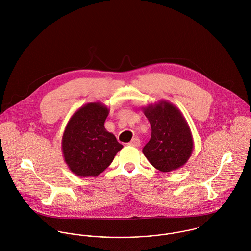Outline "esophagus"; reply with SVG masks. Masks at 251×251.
<instances>
[{
  "label": "esophagus",
  "instance_id": "esophagus-1",
  "mask_svg": "<svg viewBox=\"0 0 251 251\" xmlns=\"http://www.w3.org/2000/svg\"><path fill=\"white\" fill-rule=\"evenodd\" d=\"M140 140L137 138V137H135V138H133L129 143H128V145L129 146H132V147H139L140 146Z\"/></svg>",
  "mask_w": 251,
  "mask_h": 251
}]
</instances>
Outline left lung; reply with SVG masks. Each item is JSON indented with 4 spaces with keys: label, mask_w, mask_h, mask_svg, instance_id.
I'll list each match as a JSON object with an SVG mask.
<instances>
[{
    "label": "left lung",
    "mask_w": 251,
    "mask_h": 251,
    "mask_svg": "<svg viewBox=\"0 0 251 251\" xmlns=\"http://www.w3.org/2000/svg\"><path fill=\"white\" fill-rule=\"evenodd\" d=\"M151 127V136L143 148L144 155L161 172L182 167L193 151L189 126L179 108L167 100L142 107Z\"/></svg>",
    "instance_id": "1"
}]
</instances>
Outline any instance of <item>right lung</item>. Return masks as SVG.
I'll use <instances>...</instances> for the list:
<instances>
[{
	"label": "right lung",
	"instance_id": "right-lung-1",
	"mask_svg": "<svg viewBox=\"0 0 251 251\" xmlns=\"http://www.w3.org/2000/svg\"><path fill=\"white\" fill-rule=\"evenodd\" d=\"M109 114L101 102L79 108L70 119L62 138V151L70 170L78 177H98L122 150L104 123Z\"/></svg>",
	"mask_w": 251,
	"mask_h": 251
}]
</instances>
